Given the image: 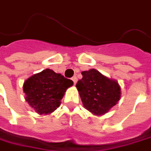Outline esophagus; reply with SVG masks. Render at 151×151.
<instances>
[{
	"mask_svg": "<svg viewBox=\"0 0 151 151\" xmlns=\"http://www.w3.org/2000/svg\"><path fill=\"white\" fill-rule=\"evenodd\" d=\"M72 80L73 81V83L75 84L76 83H77V80H78V78H77V77H75V76H74V77H73V78H72Z\"/></svg>",
	"mask_w": 151,
	"mask_h": 151,
	"instance_id": "obj_1",
	"label": "esophagus"
}]
</instances>
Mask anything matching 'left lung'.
Wrapping results in <instances>:
<instances>
[{
	"label": "left lung",
	"mask_w": 151,
	"mask_h": 151,
	"mask_svg": "<svg viewBox=\"0 0 151 151\" xmlns=\"http://www.w3.org/2000/svg\"><path fill=\"white\" fill-rule=\"evenodd\" d=\"M81 73L83 78L78 81L76 87L83 106L95 115L107 112L120 100L119 84L95 69L83 71Z\"/></svg>",
	"instance_id": "1"
}]
</instances>
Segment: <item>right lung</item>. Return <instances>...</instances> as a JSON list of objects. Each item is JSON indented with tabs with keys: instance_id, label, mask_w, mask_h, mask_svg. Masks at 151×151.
I'll return each mask as SVG.
<instances>
[{
	"instance_id": "right-lung-1",
	"label": "right lung",
	"mask_w": 151,
	"mask_h": 151,
	"mask_svg": "<svg viewBox=\"0 0 151 151\" xmlns=\"http://www.w3.org/2000/svg\"><path fill=\"white\" fill-rule=\"evenodd\" d=\"M73 82L53 70L45 69L29 78L23 83L26 101L40 114L54 111L61 104L67 88Z\"/></svg>"
}]
</instances>
